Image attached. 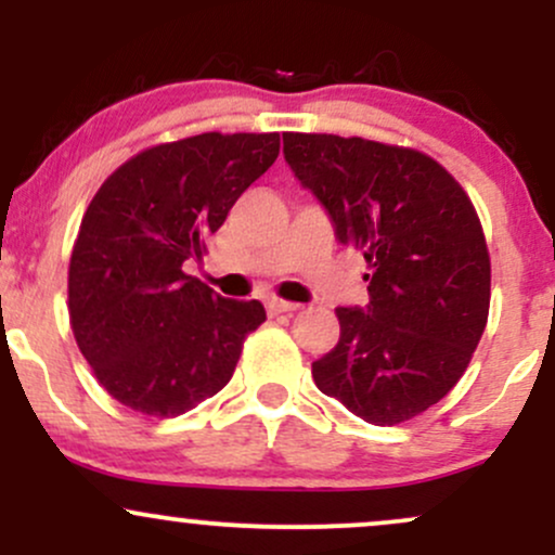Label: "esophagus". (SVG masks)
<instances>
[{
    "mask_svg": "<svg viewBox=\"0 0 555 555\" xmlns=\"http://www.w3.org/2000/svg\"><path fill=\"white\" fill-rule=\"evenodd\" d=\"M299 308L297 302H286V299H279L273 297L269 299V313L271 315H282V313H295V310Z\"/></svg>",
    "mask_w": 555,
    "mask_h": 555,
    "instance_id": "34e87169",
    "label": "esophagus"
}]
</instances>
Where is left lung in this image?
<instances>
[{"instance_id": "left-lung-1", "label": "left lung", "mask_w": 555, "mask_h": 555, "mask_svg": "<svg viewBox=\"0 0 555 555\" xmlns=\"http://www.w3.org/2000/svg\"><path fill=\"white\" fill-rule=\"evenodd\" d=\"M284 158L371 271V305L336 310L341 334L313 362L315 386L373 425L423 415L467 371L488 323L490 256L473 201L404 145L284 132Z\"/></svg>"}]
</instances>
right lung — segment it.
I'll use <instances>...</instances> for the list:
<instances>
[{
	"mask_svg": "<svg viewBox=\"0 0 555 555\" xmlns=\"http://www.w3.org/2000/svg\"><path fill=\"white\" fill-rule=\"evenodd\" d=\"M279 132H203L140 151L82 214L67 273L69 326L99 384L149 417H177L229 384L258 299L184 273L237 197L276 162Z\"/></svg>",
	"mask_w": 555,
	"mask_h": 555,
	"instance_id": "obj_1",
	"label": "right lung"
}]
</instances>
